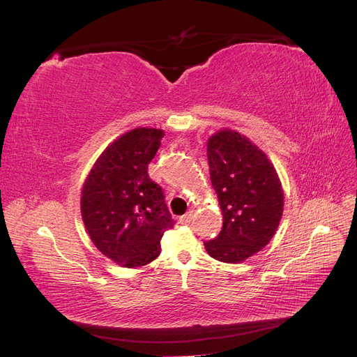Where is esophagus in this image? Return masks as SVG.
<instances>
[{
  "instance_id": "esophagus-1",
  "label": "esophagus",
  "mask_w": 357,
  "mask_h": 357,
  "mask_svg": "<svg viewBox=\"0 0 357 357\" xmlns=\"http://www.w3.org/2000/svg\"><path fill=\"white\" fill-rule=\"evenodd\" d=\"M192 218H193V213H192V211H189V213H186L185 215H181V218H180V222H181L183 225H186V223L192 222Z\"/></svg>"
}]
</instances>
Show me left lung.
I'll use <instances>...</instances> for the list:
<instances>
[{"instance_id": "8db88e82", "label": "left lung", "mask_w": 357, "mask_h": 357, "mask_svg": "<svg viewBox=\"0 0 357 357\" xmlns=\"http://www.w3.org/2000/svg\"><path fill=\"white\" fill-rule=\"evenodd\" d=\"M207 156L223 226L204 243L205 250L215 261L240 264L274 236L284 207L282 181L262 150L234 129L223 128L208 138Z\"/></svg>"}]
</instances>
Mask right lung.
<instances>
[{
    "mask_svg": "<svg viewBox=\"0 0 357 357\" xmlns=\"http://www.w3.org/2000/svg\"><path fill=\"white\" fill-rule=\"evenodd\" d=\"M165 132L134 128L117 137L95 160L82 188L84 228L98 250L125 268L147 265L172 228L164 193L147 167Z\"/></svg>",
    "mask_w": 357,
    "mask_h": 357,
    "instance_id": "right-lung-1",
    "label": "right lung"
}]
</instances>
